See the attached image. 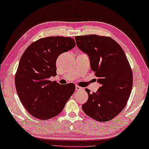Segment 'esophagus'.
I'll return each instance as SVG.
<instances>
[{
    "label": "esophagus",
    "mask_w": 149,
    "mask_h": 149,
    "mask_svg": "<svg viewBox=\"0 0 149 149\" xmlns=\"http://www.w3.org/2000/svg\"><path fill=\"white\" fill-rule=\"evenodd\" d=\"M82 88L81 87V86H78V85H76L75 86V89H76V91H79V90H80V89H81Z\"/></svg>",
    "instance_id": "34e87169"
}]
</instances>
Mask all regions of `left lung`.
<instances>
[{
  "label": "left lung",
  "mask_w": 149,
  "mask_h": 149,
  "mask_svg": "<svg viewBox=\"0 0 149 149\" xmlns=\"http://www.w3.org/2000/svg\"><path fill=\"white\" fill-rule=\"evenodd\" d=\"M77 45L89 56L91 68L101 84L96 93H90L82 105L88 117L100 122L113 119L123 110L130 96L133 74L123 48L109 36L96 34L75 37Z\"/></svg>",
  "instance_id": "obj_1"
}]
</instances>
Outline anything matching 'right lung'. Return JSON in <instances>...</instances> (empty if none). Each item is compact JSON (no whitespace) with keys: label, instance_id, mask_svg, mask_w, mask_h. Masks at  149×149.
Here are the masks:
<instances>
[{"label":"right lung","instance_id":"1","mask_svg":"<svg viewBox=\"0 0 149 149\" xmlns=\"http://www.w3.org/2000/svg\"><path fill=\"white\" fill-rule=\"evenodd\" d=\"M75 45L70 37L42 38L32 43L21 56L15 75V88L24 107L34 117L47 120L55 117L74 93V83L61 85L50 77L56 75L58 56Z\"/></svg>","mask_w":149,"mask_h":149}]
</instances>
